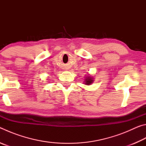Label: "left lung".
<instances>
[{"instance_id": "8db88e82", "label": "left lung", "mask_w": 146, "mask_h": 146, "mask_svg": "<svg viewBox=\"0 0 146 146\" xmlns=\"http://www.w3.org/2000/svg\"><path fill=\"white\" fill-rule=\"evenodd\" d=\"M93 77L91 76L90 74H89V75L85 76V79L84 81V83L86 85H91L93 82Z\"/></svg>"}]
</instances>
